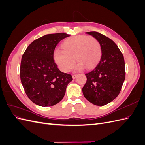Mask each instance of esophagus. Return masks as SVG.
I'll return each instance as SVG.
<instances>
[{"label":"esophagus","mask_w":145,"mask_h":145,"mask_svg":"<svg viewBox=\"0 0 145 145\" xmlns=\"http://www.w3.org/2000/svg\"><path fill=\"white\" fill-rule=\"evenodd\" d=\"M77 74H73V75L72 76L73 79H74V78H76V77H77Z\"/></svg>","instance_id":"34e87169"}]
</instances>
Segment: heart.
<instances>
[{
	"label": "heart",
	"mask_w": 145,
	"mask_h": 145,
	"mask_svg": "<svg viewBox=\"0 0 145 145\" xmlns=\"http://www.w3.org/2000/svg\"><path fill=\"white\" fill-rule=\"evenodd\" d=\"M62 50L56 49L53 52L55 63L62 72L69 71L75 63L76 68L89 69L94 68L102 56V48L97 39L84 35L69 37L63 42Z\"/></svg>",
	"instance_id": "obj_1"
}]
</instances>
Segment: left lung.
<instances>
[{"mask_svg":"<svg viewBox=\"0 0 145 145\" xmlns=\"http://www.w3.org/2000/svg\"><path fill=\"white\" fill-rule=\"evenodd\" d=\"M99 40L102 56L95 68L86 73V82L83 87L84 97L89 102L103 106L119 94L125 79L123 56L115 42L98 32H86Z\"/></svg>","mask_w":145,"mask_h":145,"instance_id":"obj_1","label":"left lung"}]
</instances>
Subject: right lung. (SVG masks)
Wrapping results in <instances>:
<instances>
[{
	"label": "right lung",
	"instance_id": "1",
	"mask_svg": "<svg viewBox=\"0 0 145 145\" xmlns=\"http://www.w3.org/2000/svg\"><path fill=\"white\" fill-rule=\"evenodd\" d=\"M69 35H45L34 40L22 57L20 76L28 98L39 106L47 107L63 98L67 86L72 80L71 74L61 72L54 61L53 52L58 43Z\"/></svg>",
	"mask_w": 145,
	"mask_h": 145
}]
</instances>
